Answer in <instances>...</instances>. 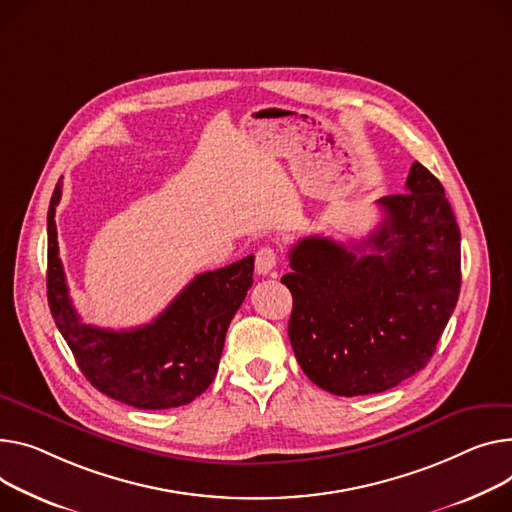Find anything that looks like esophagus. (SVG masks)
Listing matches in <instances>:
<instances>
[{
  "mask_svg": "<svg viewBox=\"0 0 512 512\" xmlns=\"http://www.w3.org/2000/svg\"><path fill=\"white\" fill-rule=\"evenodd\" d=\"M276 265H278V253L274 249L263 247V249L257 251V255H255V269H257L259 276L271 274Z\"/></svg>",
  "mask_w": 512,
  "mask_h": 512,
  "instance_id": "obj_1",
  "label": "esophagus"
}]
</instances>
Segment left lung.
<instances>
[{
	"instance_id": "obj_1",
	"label": "left lung",
	"mask_w": 512,
	"mask_h": 512,
	"mask_svg": "<svg viewBox=\"0 0 512 512\" xmlns=\"http://www.w3.org/2000/svg\"><path fill=\"white\" fill-rule=\"evenodd\" d=\"M405 189L377 201L385 218L366 241L306 236L290 249V344L333 395L383 393L420 372L457 306L461 234L445 189L420 162Z\"/></svg>"
}]
</instances>
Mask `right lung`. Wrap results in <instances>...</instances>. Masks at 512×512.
Wrapping results in <instances>:
<instances>
[{
  "label": "right lung",
  "instance_id": "obj_1",
  "mask_svg": "<svg viewBox=\"0 0 512 512\" xmlns=\"http://www.w3.org/2000/svg\"><path fill=\"white\" fill-rule=\"evenodd\" d=\"M47 214V298L57 329L84 377L100 393L138 410H168L191 403L218 372L228 325L253 284L255 257L195 276L148 325L100 329L82 323L59 259L55 208Z\"/></svg>",
  "mask_w": 512,
  "mask_h": 512
}]
</instances>
